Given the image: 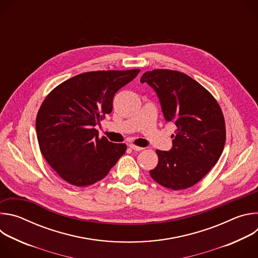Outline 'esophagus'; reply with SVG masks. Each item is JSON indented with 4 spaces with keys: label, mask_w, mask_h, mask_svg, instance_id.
<instances>
[{
    "label": "esophagus",
    "mask_w": 258,
    "mask_h": 258,
    "mask_svg": "<svg viewBox=\"0 0 258 258\" xmlns=\"http://www.w3.org/2000/svg\"><path fill=\"white\" fill-rule=\"evenodd\" d=\"M130 148L133 149L134 151H142V150H144L143 147H139V146H136V145H133V144L130 145Z\"/></svg>",
    "instance_id": "esophagus-1"
}]
</instances>
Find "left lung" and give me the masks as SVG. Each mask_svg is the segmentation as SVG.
<instances>
[{"label": "left lung", "mask_w": 258, "mask_h": 258, "mask_svg": "<svg viewBox=\"0 0 258 258\" xmlns=\"http://www.w3.org/2000/svg\"><path fill=\"white\" fill-rule=\"evenodd\" d=\"M141 83L154 90L165 121L176 126L171 149L156 150L158 164L150 175L171 190L190 188L223 153L226 125L222 110L211 94L185 73L155 69L145 72Z\"/></svg>", "instance_id": "obj_1"}]
</instances>
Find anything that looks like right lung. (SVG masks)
I'll list each match as a JSON object with an SVG mask.
<instances>
[{
  "label": "right lung",
  "instance_id": "1",
  "mask_svg": "<svg viewBox=\"0 0 258 258\" xmlns=\"http://www.w3.org/2000/svg\"><path fill=\"white\" fill-rule=\"evenodd\" d=\"M140 69L91 71L56 87L43 102L35 127L40 149L67 182L84 187L104 178L126 151L95 128L111 113L114 95Z\"/></svg>",
  "mask_w": 258,
  "mask_h": 258
}]
</instances>
